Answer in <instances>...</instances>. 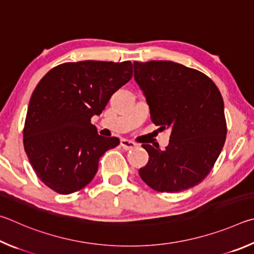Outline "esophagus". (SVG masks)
Segmentation results:
<instances>
[{"mask_svg": "<svg viewBox=\"0 0 254 254\" xmlns=\"http://www.w3.org/2000/svg\"><path fill=\"white\" fill-rule=\"evenodd\" d=\"M120 146L125 149V150H130V149H134L136 147V143L131 140H128V139H122L120 140Z\"/></svg>", "mask_w": 254, "mask_h": 254, "instance_id": "34e87169", "label": "esophagus"}]
</instances>
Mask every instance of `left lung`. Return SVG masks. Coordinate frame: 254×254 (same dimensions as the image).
<instances>
[{"label": "left lung", "mask_w": 254, "mask_h": 254, "mask_svg": "<svg viewBox=\"0 0 254 254\" xmlns=\"http://www.w3.org/2000/svg\"><path fill=\"white\" fill-rule=\"evenodd\" d=\"M134 77L159 129L171 128L165 150L143 145L149 159L139 175L158 192L197 185L211 172L226 138L224 102L201 71L173 61L134 62Z\"/></svg>", "instance_id": "left-lung-1"}]
</instances>
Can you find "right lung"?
<instances>
[{
  "instance_id": "1",
  "label": "right lung",
  "mask_w": 254,
  "mask_h": 254,
  "mask_svg": "<svg viewBox=\"0 0 254 254\" xmlns=\"http://www.w3.org/2000/svg\"><path fill=\"white\" fill-rule=\"evenodd\" d=\"M132 77L130 61L66 62L40 80L26 113L23 144L30 164L48 188L71 194L90 183L99 158L119 145L98 135L91 117Z\"/></svg>"
}]
</instances>
